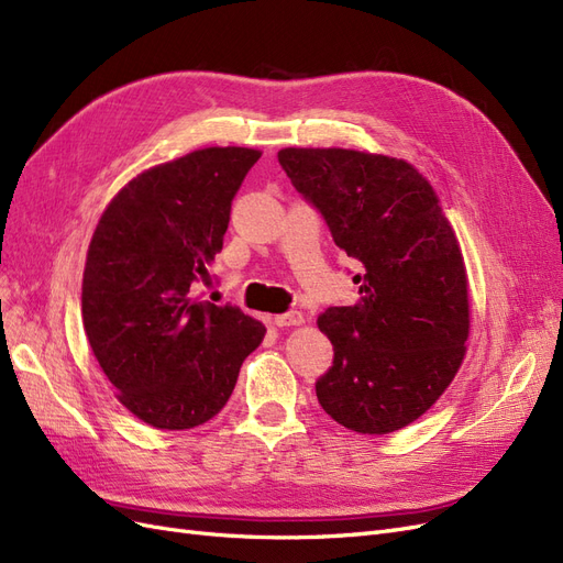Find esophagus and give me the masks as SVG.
<instances>
[{
  "instance_id": "obj_1",
  "label": "esophagus",
  "mask_w": 563,
  "mask_h": 563,
  "mask_svg": "<svg viewBox=\"0 0 563 563\" xmlns=\"http://www.w3.org/2000/svg\"><path fill=\"white\" fill-rule=\"evenodd\" d=\"M272 321L277 323V327H302L305 323V314L294 310V312H286V314H275Z\"/></svg>"
}]
</instances>
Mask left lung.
<instances>
[{"label":"left lung","instance_id":"obj_1","mask_svg":"<svg viewBox=\"0 0 563 563\" xmlns=\"http://www.w3.org/2000/svg\"><path fill=\"white\" fill-rule=\"evenodd\" d=\"M277 157L335 246L362 263L360 300L317 319L333 345L317 399L347 430L397 432L430 411L465 360L470 284L455 230L406 159L345 147Z\"/></svg>","mask_w":563,"mask_h":563}]
</instances>
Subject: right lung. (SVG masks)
Segmentation results:
<instances>
[{
  "instance_id": "obj_1",
  "label": "right lung",
  "mask_w": 563,
  "mask_h": 563,
  "mask_svg": "<svg viewBox=\"0 0 563 563\" xmlns=\"http://www.w3.org/2000/svg\"><path fill=\"white\" fill-rule=\"evenodd\" d=\"M263 152L203 147L145 168L100 216L81 279L89 345L129 411L157 430H190L232 395L265 327L195 296L211 282L230 209Z\"/></svg>"
}]
</instances>
